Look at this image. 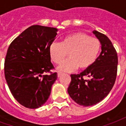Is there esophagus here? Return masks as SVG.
I'll use <instances>...</instances> for the list:
<instances>
[{
    "label": "esophagus",
    "mask_w": 126,
    "mask_h": 126,
    "mask_svg": "<svg viewBox=\"0 0 126 126\" xmlns=\"http://www.w3.org/2000/svg\"><path fill=\"white\" fill-rule=\"evenodd\" d=\"M63 75V73H61V72H58L57 76H58V77H59H59H61V76H62Z\"/></svg>",
    "instance_id": "obj_1"
}]
</instances>
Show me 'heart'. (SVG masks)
<instances>
[{
  "instance_id": "obj_1",
  "label": "heart",
  "mask_w": 126,
  "mask_h": 126,
  "mask_svg": "<svg viewBox=\"0 0 126 126\" xmlns=\"http://www.w3.org/2000/svg\"><path fill=\"white\" fill-rule=\"evenodd\" d=\"M100 50V42L97 38L82 32L65 36L59 43L54 42L49 48L51 60L60 64L68 54L70 59L61 63L57 69L71 72L79 67L82 70L90 68L94 63Z\"/></svg>"
}]
</instances>
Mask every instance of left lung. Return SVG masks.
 <instances>
[{
	"label": "left lung",
	"mask_w": 126,
	"mask_h": 126,
	"mask_svg": "<svg viewBox=\"0 0 126 126\" xmlns=\"http://www.w3.org/2000/svg\"><path fill=\"white\" fill-rule=\"evenodd\" d=\"M93 33L100 41L101 52L90 68L79 74H71L67 89L70 97L84 107L103 100L112 89L117 76L118 59L112 42L103 33L96 30Z\"/></svg>",
	"instance_id": "1"
}]
</instances>
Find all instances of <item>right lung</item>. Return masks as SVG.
I'll return each mask as SVG.
<instances>
[{"label": "right lung", "mask_w": 126, "mask_h": 126, "mask_svg": "<svg viewBox=\"0 0 126 126\" xmlns=\"http://www.w3.org/2000/svg\"><path fill=\"white\" fill-rule=\"evenodd\" d=\"M58 29L32 26L17 36L8 48L4 76L11 93L18 103L29 109L40 107L47 102L57 74L46 75L54 68L50 46Z\"/></svg>", "instance_id": "add662e5"}]
</instances>
